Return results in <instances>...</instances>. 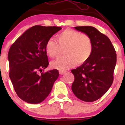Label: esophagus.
Listing matches in <instances>:
<instances>
[{
  "label": "esophagus",
  "mask_w": 125,
  "mask_h": 125,
  "mask_svg": "<svg viewBox=\"0 0 125 125\" xmlns=\"http://www.w3.org/2000/svg\"><path fill=\"white\" fill-rule=\"evenodd\" d=\"M66 73V71H59L60 74H64Z\"/></svg>",
  "instance_id": "obj_1"
}]
</instances>
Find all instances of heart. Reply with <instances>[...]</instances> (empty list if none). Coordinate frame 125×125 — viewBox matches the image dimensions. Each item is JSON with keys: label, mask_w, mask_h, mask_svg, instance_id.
Returning <instances> with one entry per match:
<instances>
[{"label": "heart", "mask_w": 125, "mask_h": 125, "mask_svg": "<svg viewBox=\"0 0 125 125\" xmlns=\"http://www.w3.org/2000/svg\"><path fill=\"white\" fill-rule=\"evenodd\" d=\"M56 41L49 39L45 44V51L51 57H57L61 49L65 48V56L51 62L54 69L64 71L74 66L77 63L82 64L89 59L93 52L90 37L77 31L66 29L56 36Z\"/></svg>", "instance_id": "b5f03b06"}]
</instances>
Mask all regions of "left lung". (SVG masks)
Returning <instances> with one entry per match:
<instances>
[{
	"instance_id": "8db88e82",
	"label": "left lung",
	"mask_w": 125,
	"mask_h": 125,
	"mask_svg": "<svg viewBox=\"0 0 125 125\" xmlns=\"http://www.w3.org/2000/svg\"><path fill=\"white\" fill-rule=\"evenodd\" d=\"M74 28L90 37L93 52L86 62L71 71L74 76L72 90L80 100L95 101L103 96L112 85L117 61L116 52L108 37L94 27Z\"/></svg>"
}]
</instances>
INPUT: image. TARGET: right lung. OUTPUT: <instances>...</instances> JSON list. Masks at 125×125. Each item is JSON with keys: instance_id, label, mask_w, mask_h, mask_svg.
I'll list each match as a JSON object with an SVG mask.
<instances>
[{"instance_id": "add662e5", "label": "right lung", "mask_w": 125, "mask_h": 125, "mask_svg": "<svg viewBox=\"0 0 125 125\" xmlns=\"http://www.w3.org/2000/svg\"><path fill=\"white\" fill-rule=\"evenodd\" d=\"M61 30L59 27L35 25L27 30L10 48L8 54L10 78L19 98L39 104L48 96L59 77L58 70L40 74L48 66L46 42Z\"/></svg>"}]
</instances>
